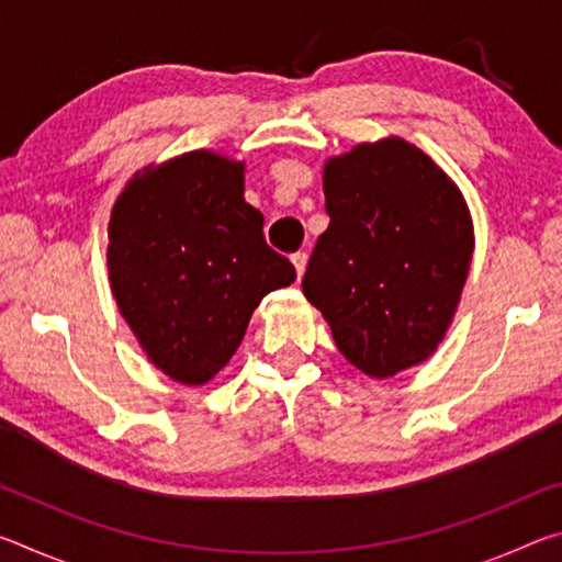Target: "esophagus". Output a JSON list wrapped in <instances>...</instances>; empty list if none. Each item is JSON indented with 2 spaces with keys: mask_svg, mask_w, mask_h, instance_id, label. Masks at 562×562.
<instances>
[{
  "mask_svg": "<svg viewBox=\"0 0 562 562\" xmlns=\"http://www.w3.org/2000/svg\"><path fill=\"white\" fill-rule=\"evenodd\" d=\"M292 265H294V270H297V278H302L304 268H307V252H294Z\"/></svg>",
  "mask_w": 562,
  "mask_h": 562,
  "instance_id": "1",
  "label": "esophagus"
}]
</instances>
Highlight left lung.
<instances>
[{
    "label": "left lung",
    "instance_id": "obj_1",
    "mask_svg": "<svg viewBox=\"0 0 562 562\" xmlns=\"http://www.w3.org/2000/svg\"><path fill=\"white\" fill-rule=\"evenodd\" d=\"M322 186L329 227L304 272V297L367 376L422 364L469 278L473 223L461 190L396 136L329 158Z\"/></svg>",
    "mask_w": 562,
    "mask_h": 562
}]
</instances>
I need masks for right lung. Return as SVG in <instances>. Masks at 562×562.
Listing matches in <instances>:
<instances>
[{"label":"right lung","mask_w":562,"mask_h":562,"mask_svg":"<svg viewBox=\"0 0 562 562\" xmlns=\"http://www.w3.org/2000/svg\"><path fill=\"white\" fill-rule=\"evenodd\" d=\"M245 203V164L190 150L133 176L109 221V280L140 349L201 386L231 361L265 294L294 268Z\"/></svg>","instance_id":"1"}]
</instances>
